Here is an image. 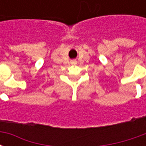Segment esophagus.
Here are the masks:
<instances>
[{
  "mask_svg": "<svg viewBox=\"0 0 146 146\" xmlns=\"http://www.w3.org/2000/svg\"><path fill=\"white\" fill-rule=\"evenodd\" d=\"M77 63V62L76 60H72L71 61V64H73V65H76Z\"/></svg>",
  "mask_w": 146,
  "mask_h": 146,
  "instance_id": "obj_1",
  "label": "esophagus"
}]
</instances>
